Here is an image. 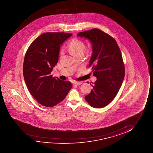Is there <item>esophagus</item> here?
<instances>
[{
    "label": "esophagus",
    "instance_id": "34e87169",
    "mask_svg": "<svg viewBox=\"0 0 153 153\" xmlns=\"http://www.w3.org/2000/svg\"><path fill=\"white\" fill-rule=\"evenodd\" d=\"M82 84V82H73L74 85H81Z\"/></svg>",
    "mask_w": 153,
    "mask_h": 153
}]
</instances>
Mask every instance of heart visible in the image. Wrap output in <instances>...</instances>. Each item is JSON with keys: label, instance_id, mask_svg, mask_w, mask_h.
<instances>
[{"label": "heart", "instance_id": "obj_1", "mask_svg": "<svg viewBox=\"0 0 153 153\" xmlns=\"http://www.w3.org/2000/svg\"><path fill=\"white\" fill-rule=\"evenodd\" d=\"M85 47V43L83 41L77 38H74L68 44L66 50L72 56L76 59L82 57L84 54ZM62 55L63 53H62L61 55Z\"/></svg>", "mask_w": 153, "mask_h": 153}]
</instances>
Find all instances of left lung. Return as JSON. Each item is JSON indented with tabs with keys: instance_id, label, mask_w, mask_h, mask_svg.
Segmentation results:
<instances>
[{
	"instance_id": "obj_1",
	"label": "left lung",
	"mask_w": 153,
	"mask_h": 153,
	"mask_svg": "<svg viewBox=\"0 0 153 153\" xmlns=\"http://www.w3.org/2000/svg\"><path fill=\"white\" fill-rule=\"evenodd\" d=\"M92 45V53L89 66L92 67L97 80L93 89L85 98L91 107L102 108L113 100L121 88L125 69L121 52L112 36L98 29L77 34Z\"/></svg>"
}]
</instances>
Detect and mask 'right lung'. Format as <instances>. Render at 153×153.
<instances>
[{
  "label": "right lung",
  "instance_id": "right-lung-1",
  "mask_svg": "<svg viewBox=\"0 0 153 153\" xmlns=\"http://www.w3.org/2000/svg\"><path fill=\"white\" fill-rule=\"evenodd\" d=\"M72 34L44 33L34 40L25 53L23 74L27 89L40 104L52 107L63 101L71 89L69 81L53 77L60 47Z\"/></svg>",
  "mask_w": 153,
  "mask_h": 153
}]
</instances>
